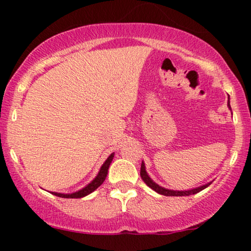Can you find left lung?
Listing matches in <instances>:
<instances>
[{
    "instance_id": "left-lung-1",
    "label": "left lung",
    "mask_w": 251,
    "mask_h": 251,
    "mask_svg": "<svg viewBox=\"0 0 251 251\" xmlns=\"http://www.w3.org/2000/svg\"><path fill=\"white\" fill-rule=\"evenodd\" d=\"M229 100V98H228ZM228 107L231 108V105H229V101H228ZM140 177H142V179L145 181V184L147 186L152 188L153 191H155L156 193L159 194H162V195H166V197H186V195H192V194H197L199 192L204 190L205 187H208L209 185L211 183H208L203 185V186H200L198 188H193V190H188V191H171V190H167V188H163L157 185L156 183H154V181L151 179L149 177V175H147L146 170H145V164L144 162H142V167H140Z\"/></svg>"
}]
</instances>
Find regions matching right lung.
Masks as SVG:
<instances>
[{"instance_id": "right-lung-1", "label": "right lung", "mask_w": 251, "mask_h": 251, "mask_svg": "<svg viewBox=\"0 0 251 251\" xmlns=\"http://www.w3.org/2000/svg\"><path fill=\"white\" fill-rule=\"evenodd\" d=\"M113 157H114V153H112L111 155L107 157V160L105 161V163L102 164L100 170H99L97 177H96L95 179L92 180L90 184L87 185L84 188H82V190H80L78 192H75V193H72V194H61V193H56V192H51V193H52L53 195H56V197L67 198V199H80V198L85 197V195L92 193V192H94L95 190H97V188L100 186L102 183H104L105 178H106V176H107L109 164H111Z\"/></svg>"}]
</instances>
